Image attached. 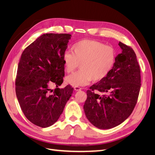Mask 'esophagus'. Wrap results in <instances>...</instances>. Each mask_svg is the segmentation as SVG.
<instances>
[{
    "label": "esophagus",
    "instance_id": "34e87169",
    "mask_svg": "<svg viewBox=\"0 0 155 155\" xmlns=\"http://www.w3.org/2000/svg\"><path fill=\"white\" fill-rule=\"evenodd\" d=\"M74 89L75 91H79L81 90V88L79 87H74Z\"/></svg>",
    "mask_w": 155,
    "mask_h": 155
}]
</instances>
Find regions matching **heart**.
Masks as SVG:
<instances>
[{"label": "heart", "instance_id": "b5f03b06", "mask_svg": "<svg viewBox=\"0 0 155 155\" xmlns=\"http://www.w3.org/2000/svg\"><path fill=\"white\" fill-rule=\"evenodd\" d=\"M65 71L74 72L80 64L81 70L68 76L65 81L73 87L87 85L91 81H101L110 73L116 59L114 49L101 42L85 39L78 41L63 55Z\"/></svg>", "mask_w": 155, "mask_h": 155}]
</instances>
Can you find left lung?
Listing matches in <instances>:
<instances>
[{
	"instance_id": "1",
	"label": "left lung",
	"mask_w": 155,
	"mask_h": 155,
	"mask_svg": "<svg viewBox=\"0 0 155 155\" xmlns=\"http://www.w3.org/2000/svg\"><path fill=\"white\" fill-rule=\"evenodd\" d=\"M122 50L116 57L108 76L90 87L83 105L88 121L101 129L113 128L132 113L141 86L140 69L137 55L130 46L119 42ZM98 91L101 95L93 92Z\"/></svg>"
}]
</instances>
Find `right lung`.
<instances>
[{"mask_svg": "<svg viewBox=\"0 0 155 155\" xmlns=\"http://www.w3.org/2000/svg\"><path fill=\"white\" fill-rule=\"evenodd\" d=\"M71 35L46 34L23 51L15 80L22 112L32 124L45 128L58 120L74 89L58 88L63 82V55ZM56 86L54 90L50 87Z\"/></svg>", "mask_w": 155, "mask_h": 155, "instance_id": "obj_1", "label": "right lung"}]
</instances>
